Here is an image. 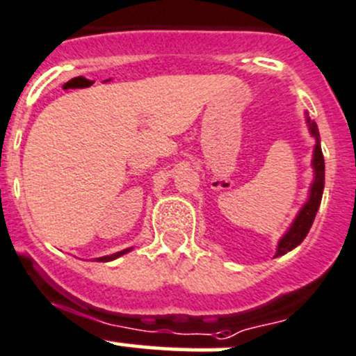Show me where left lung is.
Masks as SVG:
<instances>
[{
	"label": "left lung",
	"mask_w": 356,
	"mask_h": 356,
	"mask_svg": "<svg viewBox=\"0 0 356 356\" xmlns=\"http://www.w3.org/2000/svg\"><path fill=\"white\" fill-rule=\"evenodd\" d=\"M309 129H312L313 136L316 140L315 145V154H313V168H315V181H313L312 192H309V200L302 206L301 213L298 214V218L294 220L293 227L289 228L286 235L282 237V241L279 242V248H277L275 256L286 254L287 251L294 249L302 242V238L306 237V234L312 228L313 220H315V214L318 211L320 200H322L323 193V179H325V164H323V154L320 149V135L318 128H316L315 121H308Z\"/></svg>",
	"instance_id": "1"
}]
</instances>
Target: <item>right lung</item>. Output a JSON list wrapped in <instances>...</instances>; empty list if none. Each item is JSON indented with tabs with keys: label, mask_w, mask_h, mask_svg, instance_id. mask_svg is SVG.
Returning a JSON list of instances; mask_svg holds the SVG:
<instances>
[{
	"label": "right lung",
	"mask_w": 356,
	"mask_h": 356,
	"mask_svg": "<svg viewBox=\"0 0 356 356\" xmlns=\"http://www.w3.org/2000/svg\"><path fill=\"white\" fill-rule=\"evenodd\" d=\"M128 251H129V249H124V251H119V252H115V254L104 256V258H98V261H111V259H115V258H119V256L126 254V252H128Z\"/></svg>",
	"instance_id": "right-lung-1"
}]
</instances>
